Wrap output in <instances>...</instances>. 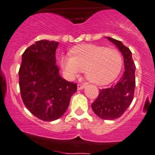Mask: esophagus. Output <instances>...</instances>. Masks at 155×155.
Instances as JSON below:
<instances>
[{
	"mask_svg": "<svg viewBox=\"0 0 155 155\" xmlns=\"http://www.w3.org/2000/svg\"><path fill=\"white\" fill-rule=\"evenodd\" d=\"M84 84H78V90H81V89H83V88H84Z\"/></svg>",
	"mask_w": 155,
	"mask_h": 155,
	"instance_id": "34e87169",
	"label": "esophagus"
}]
</instances>
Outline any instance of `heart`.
<instances>
[{
    "mask_svg": "<svg viewBox=\"0 0 155 155\" xmlns=\"http://www.w3.org/2000/svg\"><path fill=\"white\" fill-rule=\"evenodd\" d=\"M60 64L68 78H73L81 71H84L90 81L105 84L120 74L123 60L120 53L114 49L86 44L74 48L71 57H61Z\"/></svg>",
    "mask_w": 155,
    "mask_h": 155,
    "instance_id": "b5f03b06",
    "label": "heart"
}]
</instances>
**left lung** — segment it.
<instances>
[{"label": "left lung", "mask_w": 155, "mask_h": 155, "mask_svg": "<svg viewBox=\"0 0 155 155\" xmlns=\"http://www.w3.org/2000/svg\"><path fill=\"white\" fill-rule=\"evenodd\" d=\"M114 43L124 58L125 71L116 84L99 90L98 98L91 104L94 113L102 120H115L122 116L133 101L135 89V64L132 53L120 41L106 37Z\"/></svg>", "instance_id": "8db88e82"}]
</instances>
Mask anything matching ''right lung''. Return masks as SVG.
<instances>
[{
	"label": "right lung",
	"instance_id": "1",
	"mask_svg": "<svg viewBox=\"0 0 155 155\" xmlns=\"http://www.w3.org/2000/svg\"><path fill=\"white\" fill-rule=\"evenodd\" d=\"M59 42L39 40L22 54L18 71L19 87L25 105L43 121L61 118L68 109L77 84L64 80L56 64Z\"/></svg>",
	"mask_w": 155,
	"mask_h": 155
}]
</instances>
